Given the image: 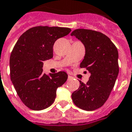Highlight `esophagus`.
Instances as JSON below:
<instances>
[{"label": "esophagus", "instance_id": "34e87169", "mask_svg": "<svg viewBox=\"0 0 132 132\" xmlns=\"http://www.w3.org/2000/svg\"><path fill=\"white\" fill-rule=\"evenodd\" d=\"M72 78H73V77H72L71 76H70V75L68 76V80H71Z\"/></svg>", "mask_w": 132, "mask_h": 132}]
</instances>
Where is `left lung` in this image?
I'll list each match as a JSON object with an SVG mask.
<instances>
[{"label":"left lung","mask_w":132,"mask_h":132,"mask_svg":"<svg viewBox=\"0 0 132 132\" xmlns=\"http://www.w3.org/2000/svg\"><path fill=\"white\" fill-rule=\"evenodd\" d=\"M83 44L86 54L80 68H86L90 76L86 83L71 95L78 108L86 111L98 109L110 95L119 73L118 51L110 39L95 30L77 29L71 34Z\"/></svg>","instance_id":"obj_1"}]
</instances>
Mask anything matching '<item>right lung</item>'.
<instances>
[{
  "mask_svg": "<svg viewBox=\"0 0 132 132\" xmlns=\"http://www.w3.org/2000/svg\"><path fill=\"white\" fill-rule=\"evenodd\" d=\"M71 31L68 27H34L16 42L10 57V79L22 102L31 110L52 105L57 88L67 80L66 72L46 75L42 67L44 61L53 57L55 42Z\"/></svg>",
  "mask_w": 132,
  "mask_h": 132,
  "instance_id": "right-lung-1",
  "label": "right lung"
}]
</instances>
